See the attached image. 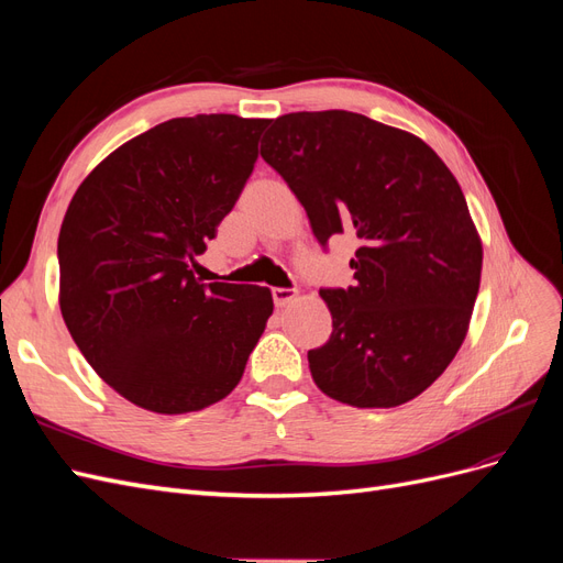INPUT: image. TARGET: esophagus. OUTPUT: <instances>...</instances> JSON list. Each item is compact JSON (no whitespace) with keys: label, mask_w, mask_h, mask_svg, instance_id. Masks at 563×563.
<instances>
[{"label":"esophagus","mask_w":563,"mask_h":563,"mask_svg":"<svg viewBox=\"0 0 563 563\" xmlns=\"http://www.w3.org/2000/svg\"><path fill=\"white\" fill-rule=\"evenodd\" d=\"M298 296L296 288H272V300H275L277 308H286L288 302H294Z\"/></svg>","instance_id":"esophagus-1"}]
</instances>
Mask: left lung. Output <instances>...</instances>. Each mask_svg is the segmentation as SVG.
Listing matches in <instances>:
<instances>
[{"instance_id": "1", "label": "left lung", "mask_w": 563, "mask_h": 563, "mask_svg": "<svg viewBox=\"0 0 563 563\" xmlns=\"http://www.w3.org/2000/svg\"><path fill=\"white\" fill-rule=\"evenodd\" d=\"M321 246L352 234L354 286L321 288L333 331L308 352L317 387L356 408L428 389L467 335L482 240L457 180L418 135L347 112H291L263 135Z\"/></svg>"}]
</instances>
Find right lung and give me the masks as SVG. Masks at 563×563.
Masks as SVG:
<instances>
[{
  "instance_id": "obj_1",
  "label": "right lung",
  "mask_w": 563,
  "mask_h": 563,
  "mask_svg": "<svg viewBox=\"0 0 563 563\" xmlns=\"http://www.w3.org/2000/svg\"><path fill=\"white\" fill-rule=\"evenodd\" d=\"M272 119L178 117L84 178L58 234L60 312L114 391L152 413L201 411L242 380L272 314L265 286L199 284Z\"/></svg>"
}]
</instances>
